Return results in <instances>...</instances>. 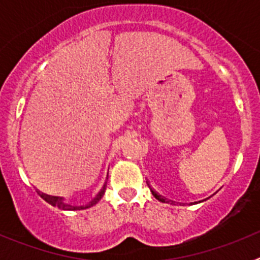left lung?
Instances as JSON below:
<instances>
[{
  "label": "left lung",
  "mask_w": 260,
  "mask_h": 260,
  "mask_svg": "<svg viewBox=\"0 0 260 260\" xmlns=\"http://www.w3.org/2000/svg\"><path fill=\"white\" fill-rule=\"evenodd\" d=\"M147 185H148V187H150V190H151V192H152V195L153 197H155L156 199H157V201H160V202H164V203H169V199H167V198H164V197H161V195L158 194V192H156L155 190L152 189V187H151V185H150V182H148V181H147ZM202 201H199V203H201ZM172 203H173V202H172Z\"/></svg>",
  "instance_id": "8db88e82"
}]
</instances>
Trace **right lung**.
Returning a JSON list of instances; mask_svg holds the SVG:
<instances>
[{
	"instance_id": "add662e5",
	"label": "right lung",
	"mask_w": 260,
	"mask_h": 260,
	"mask_svg": "<svg viewBox=\"0 0 260 260\" xmlns=\"http://www.w3.org/2000/svg\"><path fill=\"white\" fill-rule=\"evenodd\" d=\"M107 181H108V173H107V178H105L104 185H103V187L100 189V191H99L98 194H96L95 197H93V198L88 202V203L83 204V206H71V204L66 203L65 198H62V197H52V195L44 194V192H40V191H39V194H40V197L44 199L45 202H48L49 204H52L53 207L59 208V210H63V211L86 210V208H89V207H92V206H95V204L103 198V195H104L105 190H107Z\"/></svg>"
}]
</instances>
